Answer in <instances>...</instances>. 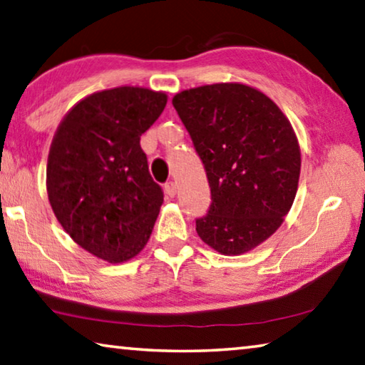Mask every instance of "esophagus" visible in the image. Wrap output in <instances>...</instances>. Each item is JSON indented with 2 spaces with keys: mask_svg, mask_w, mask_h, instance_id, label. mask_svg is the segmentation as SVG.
I'll return each mask as SVG.
<instances>
[{
  "mask_svg": "<svg viewBox=\"0 0 365 365\" xmlns=\"http://www.w3.org/2000/svg\"><path fill=\"white\" fill-rule=\"evenodd\" d=\"M164 190H165V195L169 197H174L177 195V185L175 182H168L164 185Z\"/></svg>",
  "mask_w": 365,
  "mask_h": 365,
  "instance_id": "1",
  "label": "esophagus"
}]
</instances>
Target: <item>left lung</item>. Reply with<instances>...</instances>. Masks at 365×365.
Returning <instances> with one entry per match:
<instances>
[{"label":"left lung","mask_w":365,"mask_h":365,"mask_svg":"<svg viewBox=\"0 0 365 365\" xmlns=\"http://www.w3.org/2000/svg\"><path fill=\"white\" fill-rule=\"evenodd\" d=\"M172 105L210 187L196 231L212 249L240 255L281 227L300 177V148L287 118L260 91L222 83L183 91Z\"/></svg>","instance_id":"obj_1"}]
</instances>
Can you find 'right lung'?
Masks as SVG:
<instances>
[{"label": "right lung", "mask_w": 365, "mask_h": 365, "mask_svg": "<svg viewBox=\"0 0 365 365\" xmlns=\"http://www.w3.org/2000/svg\"><path fill=\"white\" fill-rule=\"evenodd\" d=\"M168 102L163 92H96L58 125L48 160V193L63 230L98 258L129 260L148 242L164 201L140 135Z\"/></svg>", "instance_id": "right-lung-1"}]
</instances>
